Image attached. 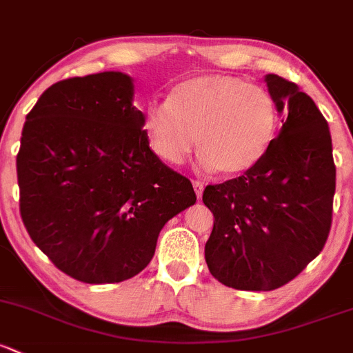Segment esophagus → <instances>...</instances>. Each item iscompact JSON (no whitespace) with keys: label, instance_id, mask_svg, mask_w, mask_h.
Listing matches in <instances>:
<instances>
[{"label":"esophagus","instance_id":"obj_1","mask_svg":"<svg viewBox=\"0 0 353 353\" xmlns=\"http://www.w3.org/2000/svg\"><path fill=\"white\" fill-rule=\"evenodd\" d=\"M192 188H194V192L198 198H201L203 194V189H205V184L201 183V181H192Z\"/></svg>","mask_w":353,"mask_h":353}]
</instances>
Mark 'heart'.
Segmentation results:
<instances>
[{"instance_id":"heart-1","label":"heart","mask_w":353,"mask_h":353,"mask_svg":"<svg viewBox=\"0 0 353 353\" xmlns=\"http://www.w3.org/2000/svg\"><path fill=\"white\" fill-rule=\"evenodd\" d=\"M279 125L276 98L261 84L232 76H201L177 84L164 103H150L143 130L150 148L170 165L196 145L203 169L235 176L262 157Z\"/></svg>"}]
</instances>
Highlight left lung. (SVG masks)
I'll return each instance as SVG.
<instances>
[{"mask_svg": "<svg viewBox=\"0 0 353 353\" xmlns=\"http://www.w3.org/2000/svg\"><path fill=\"white\" fill-rule=\"evenodd\" d=\"M283 128L243 176L206 186L214 216L205 245L214 279L240 291L288 284L323 250L332 228L336 169L328 123L291 81L267 74Z\"/></svg>", "mask_w": 353, "mask_h": 353, "instance_id": "8db88e82", "label": "left lung"}]
</instances>
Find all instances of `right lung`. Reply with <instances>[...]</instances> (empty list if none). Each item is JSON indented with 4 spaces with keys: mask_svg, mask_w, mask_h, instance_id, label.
Returning a JSON list of instances; mask_svg holds the SVG:
<instances>
[{
    "mask_svg": "<svg viewBox=\"0 0 353 353\" xmlns=\"http://www.w3.org/2000/svg\"><path fill=\"white\" fill-rule=\"evenodd\" d=\"M143 118L132 77L113 70L52 84L27 114L17 155L21 220L81 283L142 272L164 225L196 203L191 181L148 147Z\"/></svg>",
    "mask_w": 353,
    "mask_h": 353,
    "instance_id": "1",
    "label": "right lung"
}]
</instances>
